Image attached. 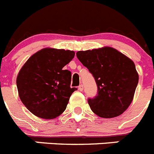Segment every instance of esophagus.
Here are the masks:
<instances>
[{
  "label": "esophagus",
  "mask_w": 154,
  "mask_h": 154,
  "mask_svg": "<svg viewBox=\"0 0 154 154\" xmlns=\"http://www.w3.org/2000/svg\"><path fill=\"white\" fill-rule=\"evenodd\" d=\"M78 90L80 91H83V90H84V86H83L82 84H80V85L78 87Z\"/></svg>",
  "instance_id": "esophagus-1"
}]
</instances>
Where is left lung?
Returning a JSON list of instances; mask_svg holds the SVG:
<instances>
[{"instance_id":"1","label":"left lung","mask_w":154,"mask_h":154,"mask_svg":"<svg viewBox=\"0 0 154 154\" xmlns=\"http://www.w3.org/2000/svg\"><path fill=\"white\" fill-rule=\"evenodd\" d=\"M77 57L98 87L97 96L88 100L92 111L103 118L122 114L132 103L139 80L134 61L110 47L77 51Z\"/></svg>"}]
</instances>
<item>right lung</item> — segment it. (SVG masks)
Listing matches in <instances>:
<instances>
[{"instance_id":"obj_1","label":"right lung","mask_w":154,"mask_h":154,"mask_svg":"<svg viewBox=\"0 0 154 154\" xmlns=\"http://www.w3.org/2000/svg\"><path fill=\"white\" fill-rule=\"evenodd\" d=\"M70 50L46 48L29 57L17 77L18 95L27 110L42 119L63 113L75 87H70L71 73L63 67L74 58Z\"/></svg>"}]
</instances>
